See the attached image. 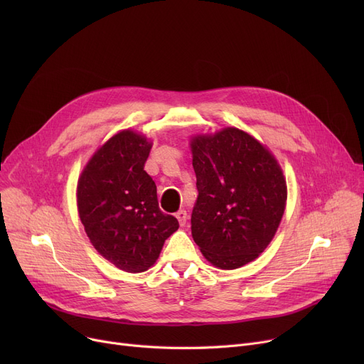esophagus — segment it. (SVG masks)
<instances>
[{
	"label": "esophagus",
	"instance_id": "1",
	"mask_svg": "<svg viewBox=\"0 0 364 364\" xmlns=\"http://www.w3.org/2000/svg\"><path fill=\"white\" fill-rule=\"evenodd\" d=\"M176 217H177L180 225H184L187 223V220H188V215H187V213L184 211V209H180V211L176 214Z\"/></svg>",
	"mask_w": 364,
	"mask_h": 364
}]
</instances>
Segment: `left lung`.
Returning <instances> with one entry per match:
<instances>
[{"instance_id": "8db88e82", "label": "left lung", "mask_w": 364, "mask_h": 364, "mask_svg": "<svg viewBox=\"0 0 364 364\" xmlns=\"http://www.w3.org/2000/svg\"><path fill=\"white\" fill-rule=\"evenodd\" d=\"M198 200L192 236L203 257L224 270L255 259L284 213L283 172L259 141L237 128L192 140Z\"/></svg>"}]
</instances>
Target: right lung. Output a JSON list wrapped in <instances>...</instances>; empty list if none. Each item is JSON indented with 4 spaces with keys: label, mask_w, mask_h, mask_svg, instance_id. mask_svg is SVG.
<instances>
[{
    "label": "right lung",
    "mask_w": 364,
    "mask_h": 364,
    "mask_svg": "<svg viewBox=\"0 0 364 364\" xmlns=\"http://www.w3.org/2000/svg\"><path fill=\"white\" fill-rule=\"evenodd\" d=\"M151 144L122 131L103 144L78 181V211L97 252L118 269L141 273L158 259L178 228L158 205L156 184L144 171Z\"/></svg>",
    "instance_id": "right-lung-1"
}]
</instances>
